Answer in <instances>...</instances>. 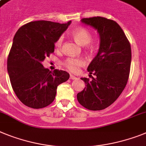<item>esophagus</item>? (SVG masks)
<instances>
[{
  "instance_id": "1",
  "label": "esophagus",
  "mask_w": 146,
  "mask_h": 146,
  "mask_svg": "<svg viewBox=\"0 0 146 146\" xmlns=\"http://www.w3.org/2000/svg\"><path fill=\"white\" fill-rule=\"evenodd\" d=\"M70 79H73H73H76V77L74 76H73V75H70Z\"/></svg>"
}]
</instances>
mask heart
<instances>
[{
	"label": "heart",
	"instance_id": "obj_1",
	"mask_svg": "<svg viewBox=\"0 0 146 146\" xmlns=\"http://www.w3.org/2000/svg\"><path fill=\"white\" fill-rule=\"evenodd\" d=\"M72 35L77 42L82 45H86L88 48H92V46L89 44L92 40V33L90 30L87 28L78 27L76 28L72 32ZM63 36H60L56 42V46L60 48L63 43ZM85 64V60L83 58H68L64 62V65L67 69L71 72H76L79 69V67H82Z\"/></svg>",
	"mask_w": 146,
	"mask_h": 146
}]
</instances>
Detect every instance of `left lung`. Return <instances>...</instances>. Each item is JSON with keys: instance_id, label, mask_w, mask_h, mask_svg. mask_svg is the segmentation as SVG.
I'll return each mask as SVG.
<instances>
[{"instance_id": "obj_1", "label": "left lung", "mask_w": 146, "mask_h": 146, "mask_svg": "<svg viewBox=\"0 0 146 146\" xmlns=\"http://www.w3.org/2000/svg\"><path fill=\"white\" fill-rule=\"evenodd\" d=\"M82 22L91 26L100 35V49L88 67L92 80L82 78L85 88L77 94L78 102L91 111H100L113 104L128 82L131 62V49L120 26L114 21L93 17Z\"/></svg>"}]
</instances>
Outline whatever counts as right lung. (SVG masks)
<instances>
[{
    "mask_svg": "<svg viewBox=\"0 0 146 146\" xmlns=\"http://www.w3.org/2000/svg\"><path fill=\"white\" fill-rule=\"evenodd\" d=\"M71 21L59 24L36 21L18 29L7 59V70L15 94L27 107L38 109L54 101L58 84L68 80L66 71L44 68L42 62L54 52L55 43Z\"/></svg>",
    "mask_w": 146,
    "mask_h": 146,
    "instance_id": "1",
    "label": "right lung"
}]
</instances>
